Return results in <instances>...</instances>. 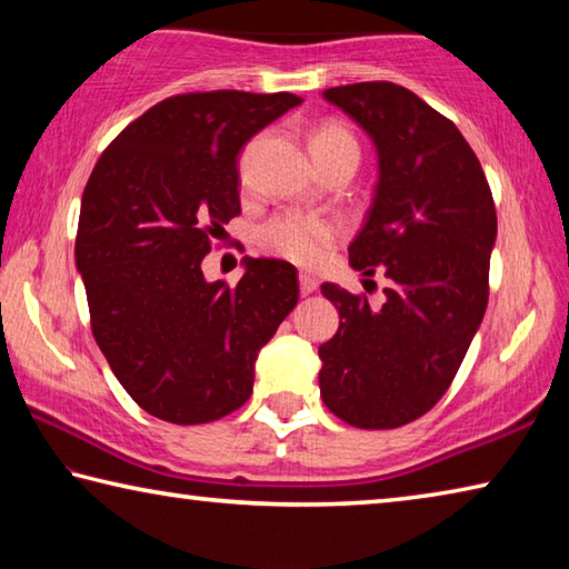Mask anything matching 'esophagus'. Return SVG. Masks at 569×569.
I'll use <instances>...</instances> for the list:
<instances>
[{
	"label": "esophagus",
	"instance_id": "34e87169",
	"mask_svg": "<svg viewBox=\"0 0 569 569\" xmlns=\"http://www.w3.org/2000/svg\"><path fill=\"white\" fill-rule=\"evenodd\" d=\"M298 286H301V293L303 296H311L316 288H319V278H316L313 273L301 271V273H298Z\"/></svg>",
	"mask_w": 569,
	"mask_h": 569
}]
</instances>
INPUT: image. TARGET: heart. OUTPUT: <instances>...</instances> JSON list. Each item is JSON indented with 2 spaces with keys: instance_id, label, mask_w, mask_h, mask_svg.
<instances>
[{
  "instance_id": "b5f03b06",
  "label": "heart",
  "mask_w": 569,
  "mask_h": 569,
  "mask_svg": "<svg viewBox=\"0 0 569 569\" xmlns=\"http://www.w3.org/2000/svg\"><path fill=\"white\" fill-rule=\"evenodd\" d=\"M329 148H356L353 134L339 122H323L311 134V150ZM336 236H339V226L331 223V220L288 213L271 220L261 230V243L273 253L288 258V261L316 263L321 261L326 248L333 243Z\"/></svg>"
}]
</instances>
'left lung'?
<instances>
[{
	"instance_id": "obj_1",
	"label": "left lung",
	"mask_w": 569,
	"mask_h": 569,
	"mask_svg": "<svg viewBox=\"0 0 569 569\" xmlns=\"http://www.w3.org/2000/svg\"><path fill=\"white\" fill-rule=\"evenodd\" d=\"M377 148L379 178L353 271L383 268L381 308L336 283L339 331L319 346V387L336 417L359 429L403 427L445 397L487 311L495 200L457 124L393 82L331 88Z\"/></svg>"
}]
</instances>
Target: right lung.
Wrapping results in <instances>:
<instances>
[{"instance_id": "1", "label": "right lung", "mask_w": 569, "mask_h": 569, "mask_svg": "<svg viewBox=\"0 0 569 569\" xmlns=\"http://www.w3.org/2000/svg\"><path fill=\"white\" fill-rule=\"evenodd\" d=\"M303 100L192 92L158 102L102 152L82 192L74 263L92 336L152 417L208 423L253 393L258 351L298 301L296 268L246 258L236 286L203 276L240 213L238 152Z\"/></svg>"}]
</instances>
